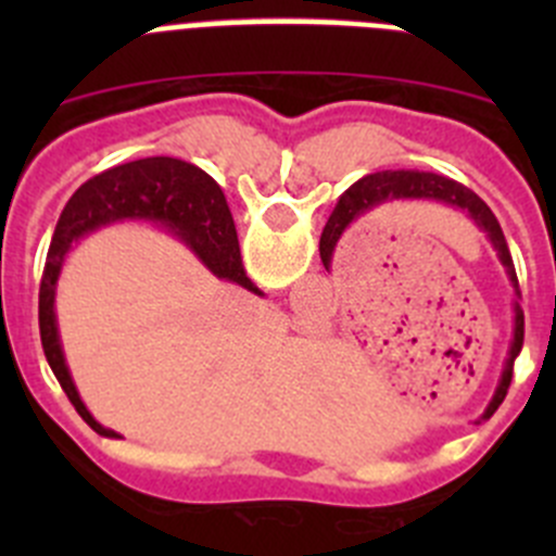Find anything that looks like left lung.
I'll list each match as a JSON object with an SVG mask.
<instances>
[{
	"label": "left lung",
	"instance_id": "left-lung-1",
	"mask_svg": "<svg viewBox=\"0 0 556 556\" xmlns=\"http://www.w3.org/2000/svg\"><path fill=\"white\" fill-rule=\"evenodd\" d=\"M439 199L446 201V204L459 206L463 212H468L473 217L476 226H481L486 231V237L492 239L495 244L497 255H501L503 266H506L508 277H511L514 288H519L517 282V268H514V257L511 250H508L506 237H503V228L497 223V217L492 215L490 206L479 199L470 188L465 185L454 182V179L441 177V174H430V172H412V169H397V172H377V174H368V177L357 179L350 190L339 199L336 204L333 215H330L328 226H325L323 239H319V257L323 263L328 266L330 263V252H333L336 242H339L341 231L352 223V217L361 215V212L371 210L374 204L387 199ZM521 344H525V312L517 306V323H514V344L511 352H508V361H506V371H503L501 387H497L495 397H492L490 408H486V417L495 414V408L501 406L503 397H506L508 384H511L514 377V361L519 357Z\"/></svg>",
	"mask_w": 556,
	"mask_h": 556
}]
</instances>
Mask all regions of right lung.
<instances>
[{"mask_svg":"<svg viewBox=\"0 0 556 556\" xmlns=\"http://www.w3.org/2000/svg\"><path fill=\"white\" fill-rule=\"evenodd\" d=\"M126 217H148V220H159L174 228L217 277L231 279V282L257 293V288L244 274L237 226H233V217L228 212L226 195H223L220 185L210 174L201 172L199 166L155 155V159H139L131 164L106 169L88 179L86 185H80L75 195L66 201L64 212L55 223L53 239H50L42 285H39V339H42L50 371L55 374L72 406L99 435H106V439L115 433L104 430L88 414L64 366L59 330H55L53 293L70 244L93 228L126 220Z\"/></svg>","mask_w":556,"mask_h":556,"instance_id":"1","label":"right lung"}]
</instances>
